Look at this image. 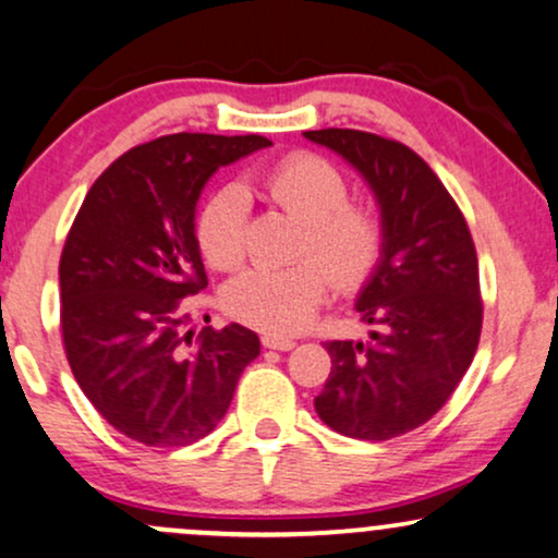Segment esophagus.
Returning a JSON list of instances; mask_svg holds the SVG:
<instances>
[{
    "label": "esophagus",
    "mask_w": 558,
    "mask_h": 558,
    "mask_svg": "<svg viewBox=\"0 0 558 558\" xmlns=\"http://www.w3.org/2000/svg\"><path fill=\"white\" fill-rule=\"evenodd\" d=\"M260 342H264V347H268V350H279V352H287L294 347L292 339L277 337V333H264V337H260Z\"/></svg>",
    "instance_id": "obj_1"
}]
</instances>
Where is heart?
Wrapping results in <instances>:
<instances>
[{
  "instance_id": "b5f03b06",
  "label": "heart",
  "mask_w": 558,
  "mask_h": 558,
  "mask_svg": "<svg viewBox=\"0 0 558 558\" xmlns=\"http://www.w3.org/2000/svg\"><path fill=\"white\" fill-rule=\"evenodd\" d=\"M274 203L303 221L290 266H253L225 290V311L253 329L294 333L316 316L333 281L357 292L376 277L386 255V227L371 203L350 201V180L318 154L294 150L264 172ZM251 195L240 182L216 187L195 219V242L214 268H234L245 255Z\"/></svg>"
}]
</instances>
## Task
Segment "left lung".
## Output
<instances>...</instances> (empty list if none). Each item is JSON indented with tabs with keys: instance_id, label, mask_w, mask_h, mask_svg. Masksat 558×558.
Returning <instances> with one entry per match:
<instances>
[{
	"instance_id": "8db88e82",
	"label": "left lung",
	"mask_w": 558,
	"mask_h": 558,
	"mask_svg": "<svg viewBox=\"0 0 558 558\" xmlns=\"http://www.w3.org/2000/svg\"><path fill=\"white\" fill-rule=\"evenodd\" d=\"M305 137L355 163L381 203L386 255L357 300L371 342H326L331 373L316 397L329 428L389 441L428 423L473 363L483 329L477 253L464 214L404 143L363 130Z\"/></svg>"
}]
</instances>
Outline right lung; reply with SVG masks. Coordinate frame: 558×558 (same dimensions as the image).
<instances>
[{"label": "right lung", "mask_w": 558, "mask_h": 558, "mask_svg": "<svg viewBox=\"0 0 558 558\" xmlns=\"http://www.w3.org/2000/svg\"><path fill=\"white\" fill-rule=\"evenodd\" d=\"M271 146L264 135L177 133L130 148L90 185L59 258V326L83 395L122 436L187 447L227 415L258 357L251 329H190L187 300L208 277L195 203L225 163Z\"/></svg>", "instance_id": "right-lung-1"}]
</instances>
